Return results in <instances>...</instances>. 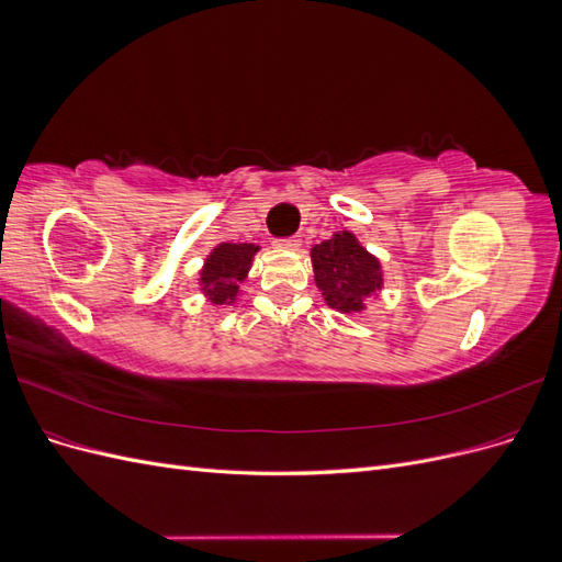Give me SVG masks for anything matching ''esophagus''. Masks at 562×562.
Listing matches in <instances>:
<instances>
[{
  "label": "esophagus",
  "instance_id": "1",
  "mask_svg": "<svg viewBox=\"0 0 562 562\" xmlns=\"http://www.w3.org/2000/svg\"><path fill=\"white\" fill-rule=\"evenodd\" d=\"M277 246L283 248V250H297L302 246V239H300V236H291V239H283Z\"/></svg>",
  "mask_w": 562,
  "mask_h": 562
}]
</instances>
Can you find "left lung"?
<instances>
[{
    "label": "left lung",
    "mask_w": 562,
    "mask_h": 562,
    "mask_svg": "<svg viewBox=\"0 0 562 562\" xmlns=\"http://www.w3.org/2000/svg\"><path fill=\"white\" fill-rule=\"evenodd\" d=\"M314 281L328 307L342 314H361L382 285V265L347 229L312 248Z\"/></svg>",
    "instance_id": "1"
}]
</instances>
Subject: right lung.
I'll use <instances>...</instances> for the list:
<instances>
[{"label":"right lung","mask_w":562,"mask_h":562,"mask_svg":"<svg viewBox=\"0 0 562 562\" xmlns=\"http://www.w3.org/2000/svg\"><path fill=\"white\" fill-rule=\"evenodd\" d=\"M260 246L255 244H217L199 271L201 293L215 307L234 304L241 295V283L246 281L255 252Z\"/></svg>","instance_id":"1"}]
</instances>
